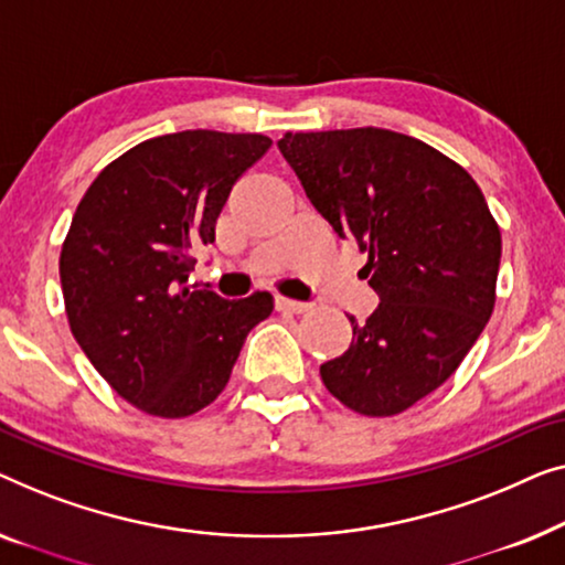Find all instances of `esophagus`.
<instances>
[{
  "label": "esophagus",
  "mask_w": 565,
  "mask_h": 565,
  "mask_svg": "<svg viewBox=\"0 0 565 565\" xmlns=\"http://www.w3.org/2000/svg\"><path fill=\"white\" fill-rule=\"evenodd\" d=\"M274 307H276V312H291V315H305L312 309V305H307V301H294V299H284V297H276Z\"/></svg>",
  "instance_id": "1"
}]
</instances>
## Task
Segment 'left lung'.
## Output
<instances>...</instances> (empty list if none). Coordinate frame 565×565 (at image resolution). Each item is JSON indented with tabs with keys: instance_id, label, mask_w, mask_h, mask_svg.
<instances>
[{
	"instance_id": "8db88e82",
	"label": "left lung",
	"mask_w": 565,
	"mask_h": 565,
	"mask_svg": "<svg viewBox=\"0 0 565 565\" xmlns=\"http://www.w3.org/2000/svg\"><path fill=\"white\" fill-rule=\"evenodd\" d=\"M279 150L338 237L369 256L381 305L353 343L320 365L332 396L392 417L458 369L494 309L502 235L456 161L409 135L355 127L286 132Z\"/></svg>"
}]
</instances>
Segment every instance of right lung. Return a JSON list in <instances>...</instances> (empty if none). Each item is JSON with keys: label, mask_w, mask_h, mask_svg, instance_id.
Here are the masks:
<instances>
[{"label": "right lung", "mask_w": 565, "mask_h": 565, "mask_svg": "<svg viewBox=\"0 0 565 565\" xmlns=\"http://www.w3.org/2000/svg\"><path fill=\"white\" fill-rule=\"evenodd\" d=\"M266 135L184 130L127 150L78 202L61 250L71 332L109 386L156 417H189L225 388L248 332L274 309L256 291L189 289L233 184Z\"/></svg>", "instance_id": "1"}]
</instances>
